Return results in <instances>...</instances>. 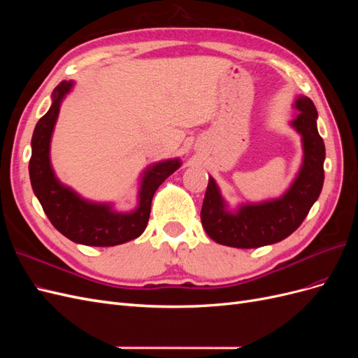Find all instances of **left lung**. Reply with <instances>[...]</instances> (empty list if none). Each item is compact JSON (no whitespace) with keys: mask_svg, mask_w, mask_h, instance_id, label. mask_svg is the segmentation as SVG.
<instances>
[{"mask_svg":"<svg viewBox=\"0 0 358 358\" xmlns=\"http://www.w3.org/2000/svg\"><path fill=\"white\" fill-rule=\"evenodd\" d=\"M299 115L292 127L301 134L305 158L297 179L282 197L259 204H246L230 213L220 189L209 178L201 208V225L212 241L233 248H259L284 241L305 221L324 183L326 148L318 133V112L308 96L296 101Z\"/></svg>","mask_w":358,"mask_h":358,"instance_id":"obj_1","label":"left lung"}]
</instances>
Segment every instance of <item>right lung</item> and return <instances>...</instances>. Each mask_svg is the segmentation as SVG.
<instances>
[{
    "instance_id": "obj_1",
    "label": "right lung",
    "mask_w": 358,
    "mask_h": 358,
    "mask_svg": "<svg viewBox=\"0 0 358 358\" xmlns=\"http://www.w3.org/2000/svg\"><path fill=\"white\" fill-rule=\"evenodd\" d=\"M73 86L62 80L52 94L49 112L40 117L32 134L29 179L43 210L55 229L67 239L86 246H115L133 241L146 229L150 204L158 187L180 167L179 159L158 162L145 171L138 196V208L131 213H116L107 204L85 201L53 175L49 146L61 101Z\"/></svg>"
}]
</instances>
